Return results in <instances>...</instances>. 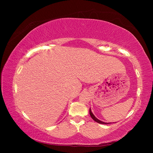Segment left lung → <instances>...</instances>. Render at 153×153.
Wrapping results in <instances>:
<instances>
[{
    "instance_id": "8db88e82",
    "label": "left lung",
    "mask_w": 153,
    "mask_h": 153,
    "mask_svg": "<svg viewBox=\"0 0 153 153\" xmlns=\"http://www.w3.org/2000/svg\"><path fill=\"white\" fill-rule=\"evenodd\" d=\"M90 116H91V117L93 119V120H94L96 122H97V123H101V124H109V123H105V122H103V121H100V120H98V119L95 117V116L94 115V114L92 113V111H91V109H90Z\"/></svg>"
}]
</instances>
